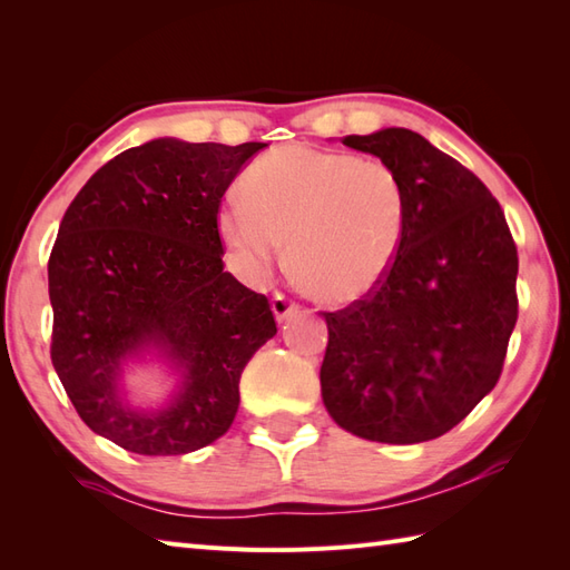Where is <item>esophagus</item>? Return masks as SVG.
<instances>
[{"mask_svg": "<svg viewBox=\"0 0 570 570\" xmlns=\"http://www.w3.org/2000/svg\"><path fill=\"white\" fill-rule=\"evenodd\" d=\"M271 305H273V314H275L277 322H283V320L289 317V314L297 312V302L289 299V297L283 295V293H275L273 299H271Z\"/></svg>", "mask_w": 570, "mask_h": 570, "instance_id": "34e87169", "label": "esophagus"}]
</instances>
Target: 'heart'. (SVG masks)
Masks as SVG:
<instances>
[{
    "mask_svg": "<svg viewBox=\"0 0 570 570\" xmlns=\"http://www.w3.org/2000/svg\"><path fill=\"white\" fill-rule=\"evenodd\" d=\"M242 205L219 212V234L253 277L289 244L295 281L326 305H353L395 261L407 193L383 160L287 144L256 158L238 180Z\"/></svg>",
    "mask_w": 570,
    "mask_h": 570,
    "instance_id": "obj_1",
    "label": "heart"
}]
</instances>
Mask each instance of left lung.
<instances>
[{"mask_svg": "<svg viewBox=\"0 0 570 570\" xmlns=\"http://www.w3.org/2000/svg\"><path fill=\"white\" fill-rule=\"evenodd\" d=\"M341 144L400 175L407 222L383 283L322 312V397L351 434L420 444L465 420L500 381L520 258L500 202L424 136L383 129Z\"/></svg>", "mask_w": 570, "mask_h": 570, "instance_id": "left-lung-1", "label": "left lung"}]
</instances>
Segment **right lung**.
<instances>
[{
	"label": "right lung",
	"mask_w": 570,
	"mask_h": 570,
	"mask_svg": "<svg viewBox=\"0 0 570 570\" xmlns=\"http://www.w3.org/2000/svg\"><path fill=\"white\" fill-rule=\"evenodd\" d=\"M263 146L156 138L99 168L60 222L50 361L80 420L126 451L180 456L226 434L246 363L277 334L268 297L224 271L217 226L226 187ZM150 345L184 385L146 413L118 381Z\"/></svg>",
	"instance_id": "right-lung-1"
}]
</instances>
